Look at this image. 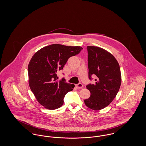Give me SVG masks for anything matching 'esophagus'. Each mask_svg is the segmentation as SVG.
Wrapping results in <instances>:
<instances>
[{
  "instance_id": "esophagus-1",
  "label": "esophagus",
  "mask_w": 146,
  "mask_h": 146,
  "mask_svg": "<svg viewBox=\"0 0 146 146\" xmlns=\"http://www.w3.org/2000/svg\"><path fill=\"white\" fill-rule=\"evenodd\" d=\"M76 88L78 89H82L83 87V85L82 83H79L76 85Z\"/></svg>"
}]
</instances>
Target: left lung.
<instances>
[{
  "label": "left lung",
  "instance_id": "1",
  "mask_svg": "<svg viewBox=\"0 0 146 146\" xmlns=\"http://www.w3.org/2000/svg\"><path fill=\"white\" fill-rule=\"evenodd\" d=\"M89 79L96 76V83L89 84L90 97L84 100L85 105L98 111L108 106L118 94L121 82L119 64L115 58L104 49L88 46Z\"/></svg>",
  "mask_w": 146,
  "mask_h": 146
}]
</instances>
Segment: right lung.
<instances>
[{
    "label": "right lung",
    "mask_w": 146,
    "mask_h": 146,
    "mask_svg": "<svg viewBox=\"0 0 146 146\" xmlns=\"http://www.w3.org/2000/svg\"><path fill=\"white\" fill-rule=\"evenodd\" d=\"M80 46H68L55 44L38 50L28 66L29 85L37 101L45 108L54 110L63 104L66 94L75 85L63 78L57 81V72L63 70L68 58L78 55Z\"/></svg>",
    "instance_id": "add662e5"
}]
</instances>
